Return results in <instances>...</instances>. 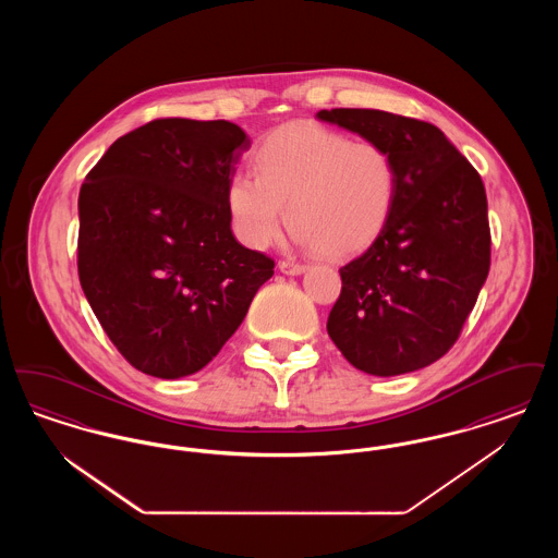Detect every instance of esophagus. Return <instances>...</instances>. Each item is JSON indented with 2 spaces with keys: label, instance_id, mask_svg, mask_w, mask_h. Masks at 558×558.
I'll list each match as a JSON object with an SVG mask.
<instances>
[{
  "label": "esophagus",
  "instance_id": "obj_1",
  "mask_svg": "<svg viewBox=\"0 0 558 558\" xmlns=\"http://www.w3.org/2000/svg\"><path fill=\"white\" fill-rule=\"evenodd\" d=\"M278 269H280L282 274L296 276V274H303V271H305V266H303V264H296V262H280Z\"/></svg>",
  "mask_w": 558,
  "mask_h": 558
}]
</instances>
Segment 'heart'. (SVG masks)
<instances>
[{
    "label": "heart",
    "instance_id": "1",
    "mask_svg": "<svg viewBox=\"0 0 558 558\" xmlns=\"http://www.w3.org/2000/svg\"><path fill=\"white\" fill-rule=\"evenodd\" d=\"M255 173L236 171L226 203L240 240L266 248L280 236L284 209L296 239L326 257H347L376 239L396 205L398 173L389 150L318 123L269 133Z\"/></svg>",
    "mask_w": 558,
    "mask_h": 558
}]
</instances>
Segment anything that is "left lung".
<instances>
[{"mask_svg": "<svg viewBox=\"0 0 558 558\" xmlns=\"http://www.w3.org/2000/svg\"><path fill=\"white\" fill-rule=\"evenodd\" d=\"M318 119L385 146L398 194L383 232L341 267L328 335L357 371H421L458 341L489 274L487 196L477 169L426 121L371 108Z\"/></svg>", "mask_w": 558, "mask_h": 558, "instance_id": "left-lung-1", "label": "left lung"}]
</instances>
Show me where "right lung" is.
Returning a JSON list of instances; mask_svg holds the SVG:
<instances>
[{"label":"right lung","mask_w":558,"mask_h":558,"mask_svg":"<svg viewBox=\"0 0 558 558\" xmlns=\"http://www.w3.org/2000/svg\"><path fill=\"white\" fill-rule=\"evenodd\" d=\"M248 146L230 121L155 119L85 175L81 289L135 371L180 378L205 368L274 276V259L230 228L226 190Z\"/></svg>","instance_id":"obj_1"}]
</instances>
